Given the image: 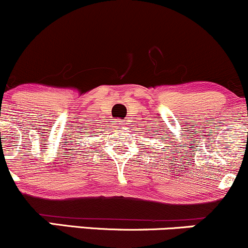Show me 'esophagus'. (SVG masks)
<instances>
[{
    "mask_svg": "<svg viewBox=\"0 0 248 248\" xmlns=\"http://www.w3.org/2000/svg\"><path fill=\"white\" fill-rule=\"evenodd\" d=\"M127 122L126 121H122V120H116V121H114V127H116L117 129H121L122 127L126 126Z\"/></svg>",
    "mask_w": 248,
    "mask_h": 248,
    "instance_id": "1",
    "label": "esophagus"
}]
</instances>
